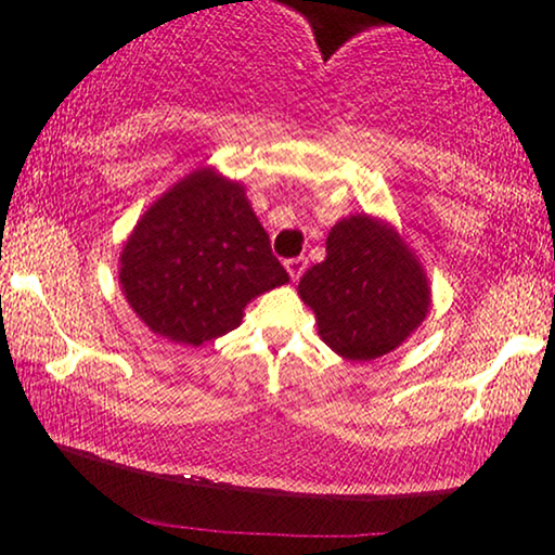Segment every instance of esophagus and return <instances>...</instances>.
I'll return each mask as SVG.
<instances>
[{
    "instance_id": "obj_1",
    "label": "esophagus",
    "mask_w": 555,
    "mask_h": 555,
    "mask_svg": "<svg viewBox=\"0 0 555 555\" xmlns=\"http://www.w3.org/2000/svg\"><path fill=\"white\" fill-rule=\"evenodd\" d=\"M306 268H308L306 257H291V260L285 262L287 275H291L293 280H300V275H302V272H306Z\"/></svg>"
}]
</instances>
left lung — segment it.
Listing matches in <instances>:
<instances>
[{
	"label": "left lung",
	"instance_id": "8db88e82",
	"mask_svg": "<svg viewBox=\"0 0 555 555\" xmlns=\"http://www.w3.org/2000/svg\"><path fill=\"white\" fill-rule=\"evenodd\" d=\"M298 293L315 313L318 336L348 361L391 353L429 313L422 262L382 219H340L325 240V260L300 278Z\"/></svg>",
	"mask_w": 555,
	"mask_h": 555
}]
</instances>
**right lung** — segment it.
Wrapping results in <instances>:
<instances>
[{
	"label": "right lung",
	"mask_w": 555,
	"mask_h": 555,
	"mask_svg": "<svg viewBox=\"0 0 555 555\" xmlns=\"http://www.w3.org/2000/svg\"><path fill=\"white\" fill-rule=\"evenodd\" d=\"M118 280L128 306L156 336L202 346L237 328L249 300L291 278L245 186L196 169L133 227Z\"/></svg>",
	"instance_id": "add662e5"
}]
</instances>
